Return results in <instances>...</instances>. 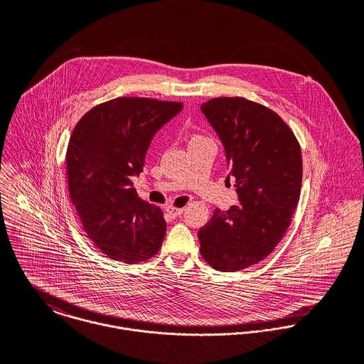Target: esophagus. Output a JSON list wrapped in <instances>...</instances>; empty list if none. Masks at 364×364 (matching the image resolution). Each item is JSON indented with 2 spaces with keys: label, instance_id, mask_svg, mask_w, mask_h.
Returning <instances> with one entry per match:
<instances>
[{
  "label": "esophagus",
  "instance_id": "1",
  "mask_svg": "<svg viewBox=\"0 0 364 364\" xmlns=\"http://www.w3.org/2000/svg\"><path fill=\"white\" fill-rule=\"evenodd\" d=\"M165 210H166V213H168L171 217H178V215H181V214L183 213V208H172V206H168Z\"/></svg>",
  "mask_w": 364,
  "mask_h": 364
}]
</instances>
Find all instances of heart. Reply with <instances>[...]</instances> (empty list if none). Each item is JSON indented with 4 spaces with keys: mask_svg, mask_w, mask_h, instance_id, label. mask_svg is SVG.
<instances>
[{
    "mask_svg": "<svg viewBox=\"0 0 364 364\" xmlns=\"http://www.w3.org/2000/svg\"><path fill=\"white\" fill-rule=\"evenodd\" d=\"M200 139H203V137H200V136H195V137L192 139V141H195V140H200Z\"/></svg>",
    "mask_w": 364,
    "mask_h": 364,
    "instance_id": "1",
    "label": "heart"
}]
</instances>
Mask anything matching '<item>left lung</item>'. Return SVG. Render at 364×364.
<instances>
[{
  "label": "left lung",
  "mask_w": 364,
  "mask_h": 364,
  "mask_svg": "<svg viewBox=\"0 0 364 364\" xmlns=\"http://www.w3.org/2000/svg\"><path fill=\"white\" fill-rule=\"evenodd\" d=\"M217 133L234 178L238 206L215 208L199 230L200 254L220 272L264 259L283 238L297 208L303 178L300 144L282 117L245 98L200 106Z\"/></svg>",
  "instance_id": "obj_1"
}]
</instances>
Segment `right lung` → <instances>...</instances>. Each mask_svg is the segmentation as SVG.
<instances>
[{"label": "right lung", "mask_w": 364, "mask_h": 364, "mask_svg": "<svg viewBox=\"0 0 364 364\" xmlns=\"http://www.w3.org/2000/svg\"><path fill=\"white\" fill-rule=\"evenodd\" d=\"M182 107L122 97L92 107L73 130L65 156L70 199L90 240L110 259L144 262L161 248L164 214L139 198L132 179L143 172L156 132Z\"/></svg>", "instance_id": "add662e5"}]
</instances>
